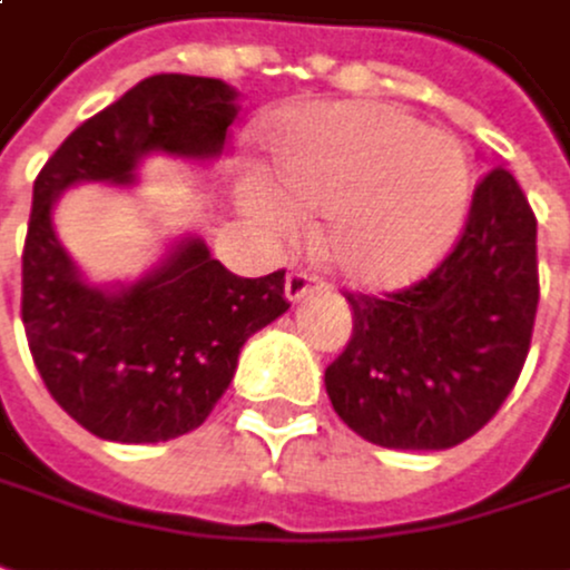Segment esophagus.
<instances>
[{"label":"esophagus","instance_id":"1","mask_svg":"<svg viewBox=\"0 0 570 570\" xmlns=\"http://www.w3.org/2000/svg\"><path fill=\"white\" fill-rule=\"evenodd\" d=\"M286 299L289 302H299L302 296H308L312 289H317V277L315 274H308V271H289L286 274Z\"/></svg>","mask_w":570,"mask_h":570}]
</instances>
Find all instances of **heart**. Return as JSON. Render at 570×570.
I'll return each mask as SVG.
<instances>
[{
    "instance_id": "b5f03b06",
    "label": "heart",
    "mask_w": 570,
    "mask_h": 570,
    "mask_svg": "<svg viewBox=\"0 0 570 570\" xmlns=\"http://www.w3.org/2000/svg\"><path fill=\"white\" fill-rule=\"evenodd\" d=\"M274 190L239 180V205L268 234H296V215H327L324 253L367 289L412 284L449 253L471 199L462 146L386 106H305L268 134Z\"/></svg>"
}]
</instances>
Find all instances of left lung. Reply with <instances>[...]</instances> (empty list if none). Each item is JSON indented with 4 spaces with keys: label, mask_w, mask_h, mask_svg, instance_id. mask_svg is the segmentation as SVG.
<instances>
[{
    "label": "left lung",
    "mask_w": 570,
    "mask_h": 570,
    "mask_svg": "<svg viewBox=\"0 0 570 570\" xmlns=\"http://www.w3.org/2000/svg\"><path fill=\"white\" fill-rule=\"evenodd\" d=\"M343 296L355 324L324 371L336 415L383 449L459 446L497 415L528 362L540 271L524 189L490 168L462 236L428 277Z\"/></svg>",
    "instance_id": "8db88e82"
}]
</instances>
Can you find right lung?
<instances>
[{
  "label": "right lung",
  "instance_id": "add662e5",
  "mask_svg": "<svg viewBox=\"0 0 570 570\" xmlns=\"http://www.w3.org/2000/svg\"><path fill=\"white\" fill-rule=\"evenodd\" d=\"M236 92L215 77L139 80L58 146L33 180L21 255V321L33 365L68 415L102 440L161 443L196 431L230 386L243 343L289 308L284 268L236 277L189 239L139 284L87 286L52 230L77 180L127 184L146 153H220Z\"/></svg>",
  "mask_w": 570,
  "mask_h": 570
}]
</instances>
